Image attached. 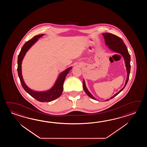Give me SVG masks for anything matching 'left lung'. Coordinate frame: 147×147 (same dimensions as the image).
<instances>
[{"label": "left lung", "instance_id": "obj_1", "mask_svg": "<svg viewBox=\"0 0 147 147\" xmlns=\"http://www.w3.org/2000/svg\"><path fill=\"white\" fill-rule=\"evenodd\" d=\"M102 35L105 39V42H106L107 46H108V47L111 50H113L116 53H120L123 56L124 59H125V66H126L127 71V80L125 81L124 87L121 90L119 91L118 92L115 94L113 96L111 97L109 99L106 100V101H108L111 99H113V98H114L117 94H118L121 91L123 90V89L125 88V86H126V84L128 82L129 78L130 72V68H131L130 55L129 53L126 46L125 45L123 41L120 38H119V37L117 36L115 34H110V33H104ZM83 88L84 89V91L86 92V94H87V95L89 97H90L91 98L93 99L94 100H96V98H94L93 96L89 92V91L88 90L86 86L84 80H83Z\"/></svg>", "mask_w": 147, "mask_h": 147}]
</instances>
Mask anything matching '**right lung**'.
<instances>
[{
  "mask_svg": "<svg viewBox=\"0 0 147 147\" xmlns=\"http://www.w3.org/2000/svg\"><path fill=\"white\" fill-rule=\"evenodd\" d=\"M44 35V34H41L36 36L24 44L20 50L18 57L17 71L20 82L24 90L28 94H29L31 97L34 98L35 99L38 101L40 102H47L54 100L61 96L63 91V82L66 78V76L69 73V71L71 69V67H69L60 74L54 86L49 90L42 92H38L31 90L26 86L23 80L22 74V59L25 56V54L29 49V48L38 40V38H40Z\"/></svg>",
  "mask_w": 147,
  "mask_h": 147,
  "instance_id": "add662e5",
  "label": "right lung"
}]
</instances>
